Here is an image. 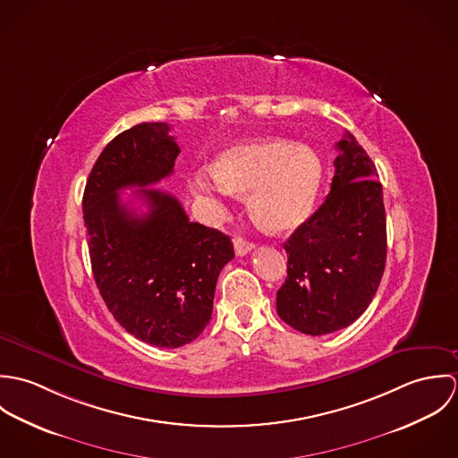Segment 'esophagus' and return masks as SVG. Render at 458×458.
Listing matches in <instances>:
<instances>
[{
	"mask_svg": "<svg viewBox=\"0 0 458 458\" xmlns=\"http://www.w3.org/2000/svg\"><path fill=\"white\" fill-rule=\"evenodd\" d=\"M252 249H254V243H250V242H247V240H243L240 236L234 238V252H236V256H247Z\"/></svg>",
	"mask_w": 458,
	"mask_h": 458,
	"instance_id": "esophagus-1",
	"label": "esophagus"
}]
</instances>
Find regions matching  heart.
<instances>
[{"instance_id": "1", "label": "heart", "mask_w": 458, "mask_h": 458, "mask_svg": "<svg viewBox=\"0 0 458 458\" xmlns=\"http://www.w3.org/2000/svg\"><path fill=\"white\" fill-rule=\"evenodd\" d=\"M321 174V162L312 149L289 140L262 139L222 151L211 173L192 174L191 189L216 209L231 192L249 194L252 218L266 231L287 233L310 215Z\"/></svg>"}]
</instances>
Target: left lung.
I'll use <instances>...</instances> for the list:
<instances>
[{
	"mask_svg": "<svg viewBox=\"0 0 458 458\" xmlns=\"http://www.w3.org/2000/svg\"><path fill=\"white\" fill-rule=\"evenodd\" d=\"M331 191L284 243L287 278L276 312L305 335L354 323L370 305L386 264V215L377 169L351 131L336 142Z\"/></svg>",
	"mask_w": 458,
	"mask_h": 458,
	"instance_id": "1",
	"label": "left lung"
}]
</instances>
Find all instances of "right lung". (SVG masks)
<instances>
[{
  "label": "right lung",
  "instance_id": "right-lung-1",
  "mask_svg": "<svg viewBox=\"0 0 458 458\" xmlns=\"http://www.w3.org/2000/svg\"><path fill=\"white\" fill-rule=\"evenodd\" d=\"M167 123H139L97 158L82 197L97 287L135 338L165 349L194 342L209 323L216 278L234 258L229 236L191 222L180 200L144 189L174 171L180 148ZM139 186L148 213L119 199Z\"/></svg>",
  "mask_w": 458,
  "mask_h": 458
}]
</instances>
